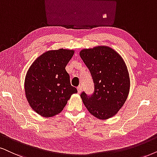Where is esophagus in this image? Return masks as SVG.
<instances>
[{
    "label": "esophagus",
    "instance_id": "obj_1",
    "mask_svg": "<svg viewBox=\"0 0 157 157\" xmlns=\"http://www.w3.org/2000/svg\"><path fill=\"white\" fill-rule=\"evenodd\" d=\"M82 86H79V87H77V91H78V93H81V92H82Z\"/></svg>",
    "mask_w": 157,
    "mask_h": 157
}]
</instances>
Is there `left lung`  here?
I'll list each match as a JSON object with an SVG mask.
<instances>
[{"mask_svg": "<svg viewBox=\"0 0 157 157\" xmlns=\"http://www.w3.org/2000/svg\"><path fill=\"white\" fill-rule=\"evenodd\" d=\"M80 56L94 82L93 95L81 93L83 104L99 120L112 117L125 103L130 91V76L125 62L116 51L106 45L82 49Z\"/></svg>", "mask_w": 157, "mask_h": 157, "instance_id": "left-lung-1", "label": "left lung"}]
</instances>
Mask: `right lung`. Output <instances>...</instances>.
<instances>
[{
	"label": "right lung",
	"mask_w": 157,
	"mask_h": 157,
	"mask_svg": "<svg viewBox=\"0 0 157 157\" xmlns=\"http://www.w3.org/2000/svg\"><path fill=\"white\" fill-rule=\"evenodd\" d=\"M74 50L60 48L43 53L31 64L25 80L26 98L29 106L44 117L60 113L71 96L77 93L70 84L65 67Z\"/></svg>",
	"instance_id": "1"
}]
</instances>
